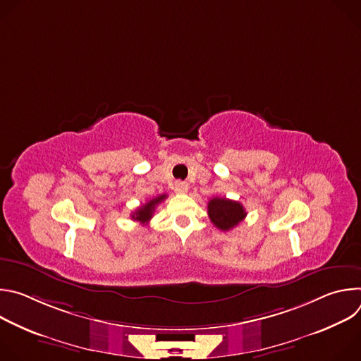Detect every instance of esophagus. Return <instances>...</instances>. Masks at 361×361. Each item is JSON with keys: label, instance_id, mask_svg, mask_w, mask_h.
<instances>
[{"label": "esophagus", "instance_id": "esophagus-1", "mask_svg": "<svg viewBox=\"0 0 361 361\" xmlns=\"http://www.w3.org/2000/svg\"><path fill=\"white\" fill-rule=\"evenodd\" d=\"M174 190H176L177 192H180V194L187 192V191H188V184H187V183H183V181H177V183L174 184Z\"/></svg>", "mask_w": 361, "mask_h": 361}]
</instances>
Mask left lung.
<instances>
[{
	"label": "left lung",
	"mask_w": 361,
	"mask_h": 361,
	"mask_svg": "<svg viewBox=\"0 0 361 361\" xmlns=\"http://www.w3.org/2000/svg\"><path fill=\"white\" fill-rule=\"evenodd\" d=\"M209 217L212 223L221 231L237 227L247 216L241 202L226 197H214L209 201Z\"/></svg>",
	"instance_id": "left-lung-1"
}]
</instances>
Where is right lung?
Instances as JSON below:
<instances>
[{
	"instance_id": "add662e5",
	"label": "right lung",
	"mask_w": 361,
	"mask_h": 361,
	"mask_svg": "<svg viewBox=\"0 0 361 361\" xmlns=\"http://www.w3.org/2000/svg\"><path fill=\"white\" fill-rule=\"evenodd\" d=\"M166 198H167V195H166V194H161V195H159V197H156V198L149 200L148 202H145L144 205H141L140 209H137L135 213L131 214V219H133L134 221H140L141 224H147V223L151 220V217H152V214H154V210H156L157 205H159L161 201H164Z\"/></svg>"
}]
</instances>
